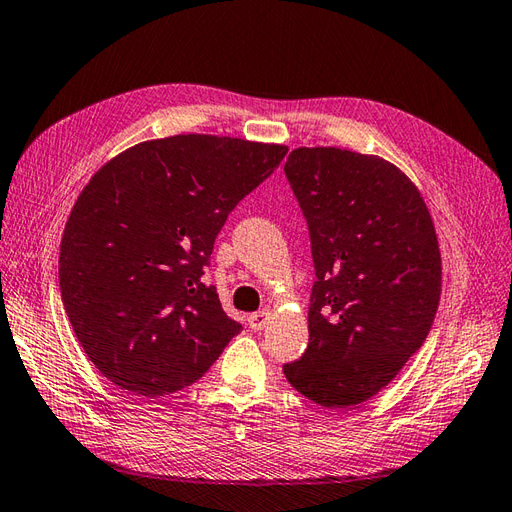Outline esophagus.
<instances>
[{"label":"esophagus","instance_id":"esophagus-1","mask_svg":"<svg viewBox=\"0 0 512 512\" xmlns=\"http://www.w3.org/2000/svg\"><path fill=\"white\" fill-rule=\"evenodd\" d=\"M268 322H270V311H257L248 318V326H251L253 331H264Z\"/></svg>","mask_w":512,"mask_h":512}]
</instances>
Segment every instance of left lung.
Instances as JSON below:
<instances>
[{
    "instance_id": "obj_1",
    "label": "left lung",
    "mask_w": 512,
    "mask_h": 512,
    "mask_svg": "<svg viewBox=\"0 0 512 512\" xmlns=\"http://www.w3.org/2000/svg\"><path fill=\"white\" fill-rule=\"evenodd\" d=\"M285 175L307 218L318 281L309 346L283 365L326 409L376 396L419 350L441 296V251L422 192L378 155L298 147Z\"/></svg>"
}]
</instances>
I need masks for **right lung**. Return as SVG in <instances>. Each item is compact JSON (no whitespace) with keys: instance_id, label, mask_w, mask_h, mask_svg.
I'll list each match as a JSON object with an SVG mask.
<instances>
[{"instance_id":"add662e5","label":"right lung","mask_w":512,"mask_h":512,"mask_svg":"<svg viewBox=\"0 0 512 512\" xmlns=\"http://www.w3.org/2000/svg\"><path fill=\"white\" fill-rule=\"evenodd\" d=\"M285 144L179 134L134 144L90 177L60 244L77 342L121 389L166 396L199 381L242 324L203 281L231 209Z\"/></svg>"}]
</instances>
